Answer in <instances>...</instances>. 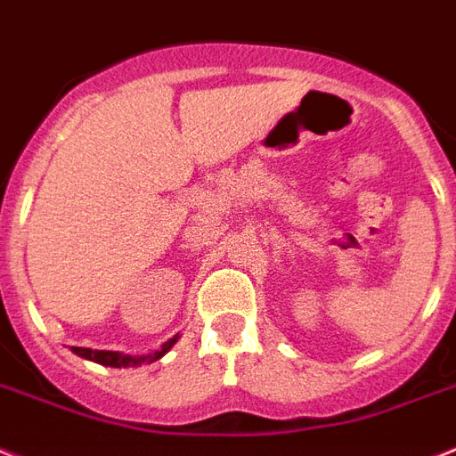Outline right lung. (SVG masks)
Masks as SVG:
<instances>
[{"instance_id": "1", "label": "right lung", "mask_w": 456, "mask_h": 456, "mask_svg": "<svg viewBox=\"0 0 456 456\" xmlns=\"http://www.w3.org/2000/svg\"><path fill=\"white\" fill-rule=\"evenodd\" d=\"M176 340H179V333L169 338L167 342H163L160 349H156V352H151V354H142V356L123 354V352H109V349H90V347H71V352H74L77 356H81V359L95 361V363H100V366L134 368V366H142V363H153V361L163 359L169 349L175 347Z\"/></svg>"}]
</instances>
